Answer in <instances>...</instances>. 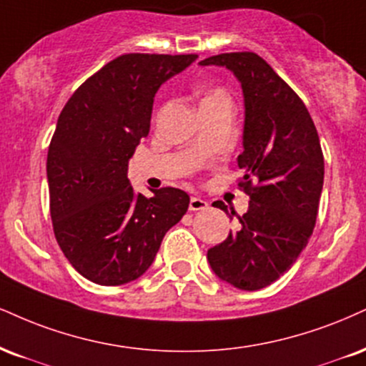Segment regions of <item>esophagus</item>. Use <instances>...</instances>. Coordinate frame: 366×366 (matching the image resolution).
Wrapping results in <instances>:
<instances>
[{"label":"esophagus","instance_id":"esophagus-1","mask_svg":"<svg viewBox=\"0 0 366 366\" xmlns=\"http://www.w3.org/2000/svg\"><path fill=\"white\" fill-rule=\"evenodd\" d=\"M208 202L204 199H201V197H191V201H189V209L191 211H201V209H208Z\"/></svg>","mask_w":366,"mask_h":366}]
</instances>
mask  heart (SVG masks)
Instances as JSON below:
<instances>
[{"label":"heart","mask_w":366,"mask_h":366,"mask_svg":"<svg viewBox=\"0 0 366 366\" xmlns=\"http://www.w3.org/2000/svg\"><path fill=\"white\" fill-rule=\"evenodd\" d=\"M211 99H225V95H223L222 92H213V94H209L204 100H211Z\"/></svg>","instance_id":"b5f03b06"}]
</instances>
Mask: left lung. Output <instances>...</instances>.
<instances>
[{
  "label": "left lung",
  "mask_w": 366,
  "mask_h": 366,
  "mask_svg": "<svg viewBox=\"0 0 366 366\" xmlns=\"http://www.w3.org/2000/svg\"><path fill=\"white\" fill-rule=\"evenodd\" d=\"M199 64L230 69L242 86L244 152L237 164L250 197L237 230L208 250V262L222 281L255 292L293 266L314 232L324 186L319 134L300 97L261 56L227 52ZM214 208L230 217L225 202Z\"/></svg>",
  "instance_id": "1"
}]
</instances>
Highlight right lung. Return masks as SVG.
Masks as SVG:
<instances>
[{"label": "right lung", "instance_id": "obj_1", "mask_svg": "<svg viewBox=\"0 0 366 366\" xmlns=\"http://www.w3.org/2000/svg\"><path fill=\"white\" fill-rule=\"evenodd\" d=\"M196 54H124L64 105L47 152L51 218L61 250L83 278L117 286L144 274L165 233L189 208L187 192H134L127 164L148 136L158 88Z\"/></svg>", "mask_w": 366, "mask_h": 366}]
</instances>
